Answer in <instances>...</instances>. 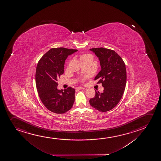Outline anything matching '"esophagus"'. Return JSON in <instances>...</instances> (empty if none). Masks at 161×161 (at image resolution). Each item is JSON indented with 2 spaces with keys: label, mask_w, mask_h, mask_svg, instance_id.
Wrapping results in <instances>:
<instances>
[{
  "label": "esophagus",
  "mask_w": 161,
  "mask_h": 161,
  "mask_svg": "<svg viewBox=\"0 0 161 161\" xmlns=\"http://www.w3.org/2000/svg\"><path fill=\"white\" fill-rule=\"evenodd\" d=\"M77 89H78V90H82V89H84V88H83V87H80V86H79V87L77 88Z\"/></svg>",
  "instance_id": "obj_1"
}]
</instances>
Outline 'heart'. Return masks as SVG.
Returning <instances> with one entry per match:
<instances>
[{"label": "heart", "instance_id": "1", "mask_svg": "<svg viewBox=\"0 0 161 161\" xmlns=\"http://www.w3.org/2000/svg\"><path fill=\"white\" fill-rule=\"evenodd\" d=\"M91 56L90 54H84V55H82L81 56H80V59L81 60L82 58H86V57H87V56Z\"/></svg>", "mask_w": 161, "mask_h": 161}]
</instances>
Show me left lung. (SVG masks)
I'll list each match as a JSON object with an SVG mask.
<instances>
[{
	"instance_id": "1",
	"label": "left lung",
	"mask_w": 161,
	"mask_h": 161,
	"mask_svg": "<svg viewBox=\"0 0 161 161\" xmlns=\"http://www.w3.org/2000/svg\"><path fill=\"white\" fill-rule=\"evenodd\" d=\"M99 58L101 70L95 77L102 84L103 92L95 90L94 97L89 100L92 107L100 112H107L118 104L125 92L126 71L125 62L112 50L103 47L90 49Z\"/></svg>"
}]
</instances>
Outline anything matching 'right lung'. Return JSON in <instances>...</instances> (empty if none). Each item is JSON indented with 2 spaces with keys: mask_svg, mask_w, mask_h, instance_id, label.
I'll return each instance as SVG.
<instances>
[{
  "mask_svg": "<svg viewBox=\"0 0 161 161\" xmlns=\"http://www.w3.org/2000/svg\"><path fill=\"white\" fill-rule=\"evenodd\" d=\"M77 50L64 47L52 48L38 61L36 72V83L43 105L55 114H64L73 106L75 89L71 87L57 89L58 79L64 72L65 60Z\"/></svg>",
  "mask_w": 161,
  "mask_h": 161,
  "instance_id": "add662e5",
  "label": "right lung"
}]
</instances>
